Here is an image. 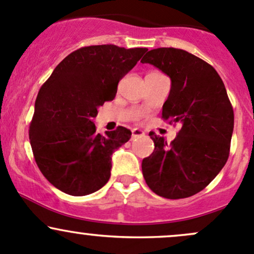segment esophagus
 Wrapping results in <instances>:
<instances>
[{"instance_id":"esophagus-1","label":"esophagus","mask_w":254,"mask_h":254,"mask_svg":"<svg viewBox=\"0 0 254 254\" xmlns=\"http://www.w3.org/2000/svg\"><path fill=\"white\" fill-rule=\"evenodd\" d=\"M145 135V132L142 131L141 129H132L131 130V136L132 139H136V137H141Z\"/></svg>"}]
</instances>
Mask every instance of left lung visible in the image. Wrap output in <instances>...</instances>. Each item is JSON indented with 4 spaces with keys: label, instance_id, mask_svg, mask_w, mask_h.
Returning a JSON list of instances; mask_svg holds the SVG:
<instances>
[{
    "label": "left lung",
    "instance_id": "left-lung-1",
    "mask_svg": "<svg viewBox=\"0 0 254 254\" xmlns=\"http://www.w3.org/2000/svg\"><path fill=\"white\" fill-rule=\"evenodd\" d=\"M171 78L162 118L181 123L167 143L151 131L155 150L142 160L148 188L167 199L188 198L219 175L230 155L234 109L219 73L198 56L182 49L158 48L141 60Z\"/></svg>",
    "mask_w": 254,
    "mask_h": 254
}]
</instances>
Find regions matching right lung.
Segmentation results:
<instances>
[{
    "mask_svg": "<svg viewBox=\"0 0 254 254\" xmlns=\"http://www.w3.org/2000/svg\"><path fill=\"white\" fill-rule=\"evenodd\" d=\"M146 51L112 44L81 48L39 89L29 140L40 172L55 188L82 196L109 181L113 152L129 141L131 131L118 127L101 135L93 118L114 99L119 81Z\"/></svg>",
    "mask_w": 254,
    "mask_h": 254,
    "instance_id": "1",
    "label": "right lung"
}]
</instances>
